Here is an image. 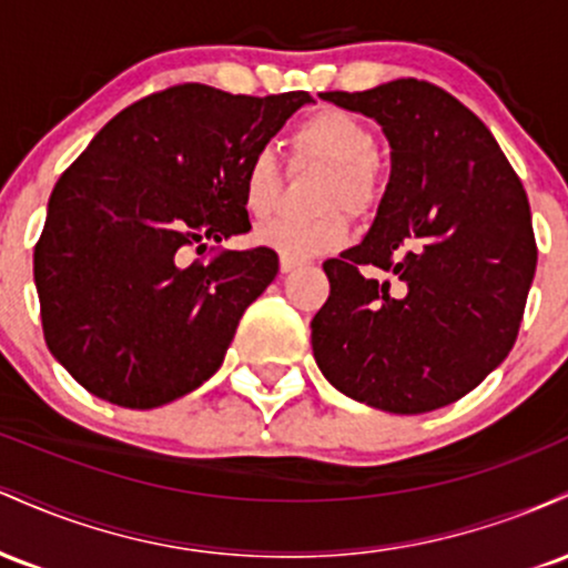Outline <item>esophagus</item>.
Here are the masks:
<instances>
[{
    "label": "esophagus",
    "mask_w": 568,
    "mask_h": 568,
    "mask_svg": "<svg viewBox=\"0 0 568 568\" xmlns=\"http://www.w3.org/2000/svg\"><path fill=\"white\" fill-rule=\"evenodd\" d=\"M302 266V258H293V256H280V272H291Z\"/></svg>",
    "instance_id": "1"
}]
</instances>
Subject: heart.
<instances>
[{"label": "heart", "instance_id": "obj_1", "mask_svg": "<svg viewBox=\"0 0 568 568\" xmlns=\"http://www.w3.org/2000/svg\"><path fill=\"white\" fill-rule=\"evenodd\" d=\"M293 146L302 158L328 165L317 202L323 213L310 219L275 216L256 226L253 240L283 256L304 258L334 251L347 240V207L355 216H368L382 200V173L376 154L379 141L361 116L344 109H323L310 114L293 130ZM280 194V168L270 146L256 149L243 173V202L253 216L272 211Z\"/></svg>", "mask_w": 568, "mask_h": 568}]
</instances>
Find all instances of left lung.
<instances>
[{"label":"left lung","mask_w":568,"mask_h":568,"mask_svg":"<svg viewBox=\"0 0 568 568\" xmlns=\"http://www.w3.org/2000/svg\"><path fill=\"white\" fill-rule=\"evenodd\" d=\"M321 98L379 122L393 173L363 243L323 264L317 366L371 408L448 406L518 336L537 270L529 197L491 130L438 84L408 77ZM363 265L385 277L366 278Z\"/></svg>","instance_id":"1"}]
</instances>
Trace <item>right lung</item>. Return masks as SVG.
Here are the masks:
<instances>
[{
	"label": "right lung",
	"mask_w": 568,
	"mask_h": 568,
	"mask_svg": "<svg viewBox=\"0 0 568 568\" xmlns=\"http://www.w3.org/2000/svg\"><path fill=\"white\" fill-rule=\"evenodd\" d=\"M310 101L175 84L122 109L58 179L34 283L48 349L88 393L158 408L216 374L280 262L251 247L186 264V247L251 230L247 160Z\"/></svg>",
	"instance_id": "1"
}]
</instances>
